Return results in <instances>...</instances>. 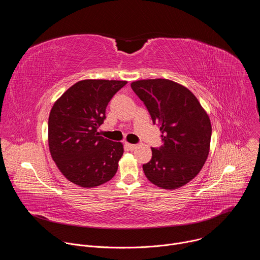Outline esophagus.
<instances>
[{
	"label": "esophagus",
	"instance_id": "obj_1",
	"mask_svg": "<svg viewBox=\"0 0 260 260\" xmlns=\"http://www.w3.org/2000/svg\"><path fill=\"white\" fill-rule=\"evenodd\" d=\"M125 146H126L127 149H128V150H131V151L135 150L136 148H137V145H134V144H129V143H125Z\"/></svg>",
	"mask_w": 260,
	"mask_h": 260
}]
</instances>
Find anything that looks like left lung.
<instances>
[{"label":"left lung","mask_w":260,"mask_h":260,"mask_svg":"<svg viewBox=\"0 0 260 260\" xmlns=\"http://www.w3.org/2000/svg\"><path fill=\"white\" fill-rule=\"evenodd\" d=\"M146 106L153 124L159 126L164 144L151 148L152 158L143 165L151 183L176 189L192 180L210 151V118L196 95L168 79H147L131 84Z\"/></svg>","instance_id":"8db88e82"}]
</instances>
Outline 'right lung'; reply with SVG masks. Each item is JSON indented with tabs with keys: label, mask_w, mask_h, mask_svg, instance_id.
<instances>
[{
	"label": "right lung",
	"mask_w": 260,
	"mask_h": 260,
	"mask_svg": "<svg viewBox=\"0 0 260 260\" xmlns=\"http://www.w3.org/2000/svg\"><path fill=\"white\" fill-rule=\"evenodd\" d=\"M127 82L87 79L72 85L53 105L48 119V144L61 174L81 187L112 179L123 145L100 136L106 108Z\"/></svg>",
	"instance_id": "add662e5"
}]
</instances>
